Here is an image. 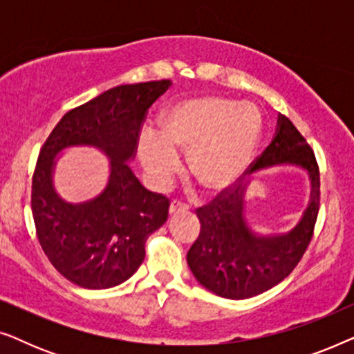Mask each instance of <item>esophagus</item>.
<instances>
[{
  "mask_svg": "<svg viewBox=\"0 0 354 354\" xmlns=\"http://www.w3.org/2000/svg\"><path fill=\"white\" fill-rule=\"evenodd\" d=\"M188 209H190V206H188L187 203H183L180 200H174L171 203V207H169V212H171V214H177V212L188 211Z\"/></svg>",
  "mask_w": 354,
  "mask_h": 354,
  "instance_id": "esophagus-1",
  "label": "esophagus"
}]
</instances>
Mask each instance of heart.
<instances>
[{
    "mask_svg": "<svg viewBox=\"0 0 354 354\" xmlns=\"http://www.w3.org/2000/svg\"><path fill=\"white\" fill-rule=\"evenodd\" d=\"M261 118L251 104L217 95H201L167 106L159 135L145 132L140 158L158 185H166L188 151L187 171L205 190L232 185L248 167L259 140Z\"/></svg>",
    "mask_w": 354,
    "mask_h": 354,
    "instance_id": "obj_1",
    "label": "heart"
}]
</instances>
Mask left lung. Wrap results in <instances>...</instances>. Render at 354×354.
Returning a JSON list of instances; mask_svg holds the SVG:
<instances>
[{
  "label": "left lung",
  "instance_id": "8db88e82",
  "mask_svg": "<svg viewBox=\"0 0 354 354\" xmlns=\"http://www.w3.org/2000/svg\"><path fill=\"white\" fill-rule=\"evenodd\" d=\"M283 162L308 169L313 182L311 203L288 235L261 239L250 230L241 212V177L195 211L201 229L187 263L198 282L222 298L245 299L268 292L292 274L311 243L321 207V172L311 145L287 115H280L277 135L250 164V172Z\"/></svg>",
  "mask_w": 354,
  "mask_h": 354
}]
</instances>
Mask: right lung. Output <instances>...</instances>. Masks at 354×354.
Returning <instances> with one entry per match:
<instances>
[{
  "mask_svg": "<svg viewBox=\"0 0 354 354\" xmlns=\"http://www.w3.org/2000/svg\"><path fill=\"white\" fill-rule=\"evenodd\" d=\"M169 80L111 88L64 114L38 154L32 177L37 239L62 277L90 290L132 277L145 259V241L167 221L171 200L145 188L127 166L147 109ZM71 144H95L111 158V178L95 201L62 202L50 187L52 158Z\"/></svg>",
  "mask_w": 354,
  "mask_h": 354,
  "instance_id": "1",
  "label": "right lung"
}]
</instances>
